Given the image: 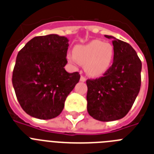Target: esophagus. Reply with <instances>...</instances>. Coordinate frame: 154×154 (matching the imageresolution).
<instances>
[{"instance_id":"obj_1","label":"esophagus","mask_w":154,"mask_h":154,"mask_svg":"<svg viewBox=\"0 0 154 154\" xmlns=\"http://www.w3.org/2000/svg\"><path fill=\"white\" fill-rule=\"evenodd\" d=\"M80 81H81V82H85V81H86V78H85L84 76H81V79H80Z\"/></svg>"}]
</instances>
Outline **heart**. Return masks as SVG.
<instances>
[{"instance_id":"b5f03b06","label":"heart","mask_w":154,"mask_h":154,"mask_svg":"<svg viewBox=\"0 0 154 154\" xmlns=\"http://www.w3.org/2000/svg\"><path fill=\"white\" fill-rule=\"evenodd\" d=\"M67 60L71 63L78 62L85 65L88 75L98 77L111 67L114 59V47L109 42L93 40L86 44L77 45L73 54H67Z\"/></svg>"}]
</instances>
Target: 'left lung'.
Instances as JSON below:
<instances>
[{"label": "left lung", "mask_w": 154, "mask_h": 154, "mask_svg": "<svg viewBox=\"0 0 154 154\" xmlns=\"http://www.w3.org/2000/svg\"><path fill=\"white\" fill-rule=\"evenodd\" d=\"M114 59L104 76L88 80V112L101 122H111L126 116L140 92L142 63L129 43L112 35Z\"/></svg>", "instance_id": "8db88e82"}]
</instances>
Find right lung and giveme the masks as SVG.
I'll return each instance as SVG.
<instances>
[{
	"mask_svg": "<svg viewBox=\"0 0 154 154\" xmlns=\"http://www.w3.org/2000/svg\"><path fill=\"white\" fill-rule=\"evenodd\" d=\"M68 42L57 34L36 36L18 52L12 84L20 105L29 116L44 120L58 116L79 82L78 72L64 69Z\"/></svg>",
	"mask_w": 154,
	"mask_h": 154,
	"instance_id": "1",
	"label": "right lung"
}]
</instances>
